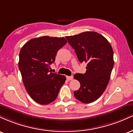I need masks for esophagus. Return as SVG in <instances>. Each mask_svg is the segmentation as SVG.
I'll return each mask as SVG.
<instances>
[{
  "label": "esophagus",
  "instance_id": "obj_1",
  "mask_svg": "<svg viewBox=\"0 0 133 133\" xmlns=\"http://www.w3.org/2000/svg\"><path fill=\"white\" fill-rule=\"evenodd\" d=\"M66 79L68 81H71L72 79H73V76H66Z\"/></svg>",
  "mask_w": 133,
  "mask_h": 133
}]
</instances>
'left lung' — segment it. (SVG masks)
Here are the masks:
<instances>
[{
	"label": "left lung",
	"instance_id": "1",
	"mask_svg": "<svg viewBox=\"0 0 133 133\" xmlns=\"http://www.w3.org/2000/svg\"><path fill=\"white\" fill-rule=\"evenodd\" d=\"M79 62L88 63L84 74H76L80 88L74 92L77 100L91 103L103 94L109 83L114 66L113 50L104 36L96 32H84L66 36Z\"/></svg>",
	"mask_w": 133,
	"mask_h": 133
}]
</instances>
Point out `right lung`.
Listing matches in <instances>:
<instances>
[{"instance_id": "right-lung-1", "label": "right lung", "mask_w": 133, "mask_h": 133, "mask_svg": "<svg viewBox=\"0 0 133 133\" xmlns=\"http://www.w3.org/2000/svg\"><path fill=\"white\" fill-rule=\"evenodd\" d=\"M67 43L64 37L49 36L30 39L19 53V68L27 92L36 103L48 104L56 100L65 77L51 72L57 51Z\"/></svg>"}]
</instances>
